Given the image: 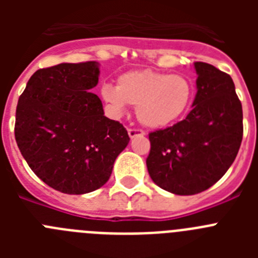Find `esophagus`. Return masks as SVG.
<instances>
[{
  "mask_svg": "<svg viewBox=\"0 0 258 258\" xmlns=\"http://www.w3.org/2000/svg\"><path fill=\"white\" fill-rule=\"evenodd\" d=\"M127 134H129L131 138H136L138 136H145L146 133L142 129H127Z\"/></svg>",
  "mask_w": 258,
  "mask_h": 258,
  "instance_id": "1",
  "label": "esophagus"
}]
</instances>
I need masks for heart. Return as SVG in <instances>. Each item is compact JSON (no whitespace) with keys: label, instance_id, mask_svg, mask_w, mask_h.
I'll list each match as a JSON object with an SVG mask.
<instances>
[{"label":"heart","instance_id":"heart-1","mask_svg":"<svg viewBox=\"0 0 258 258\" xmlns=\"http://www.w3.org/2000/svg\"><path fill=\"white\" fill-rule=\"evenodd\" d=\"M102 98L112 111L122 115L127 104L137 106V117L149 127H164L187 112L195 95L188 77L154 70L131 71L117 79V86L106 84Z\"/></svg>","mask_w":258,"mask_h":258}]
</instances>
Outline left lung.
<instances>
[{"label": "left lung", "mask_w": 258, "mask_h": 258, "mask_svg": "<svg viewBox=\"0 0 258 258\" xmlns=\"http://www.w3.org/2000/svg\"><path fill=\"white\" fill-rule=\"evenodd\" d=\"M194 66L198 92L190 113L149 134L150 177L175 195H195L222 178L243 138V109L230 75L203 61Z\"/></svg>", "instance_id": "obj_1"}]
</instances>
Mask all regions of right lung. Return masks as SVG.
<instances>
[{
    "mask_svg": "<svg viewBox=\"0 0 258 258\" xmlns=\"http://www.w3.org/2000/svg\"><path fill=\"white\" fill-rule=\"evenodd\" d=\"M98 76L97 61L42 68L18 101V147L38 178L60 192L81 195L102 187L131 140L90 93Z\"/></svg>",
    "mask_w": 258,
    "mask_h": 258,
    "instance_id": "1",
    "label": "right lung"
}]
</instances>
